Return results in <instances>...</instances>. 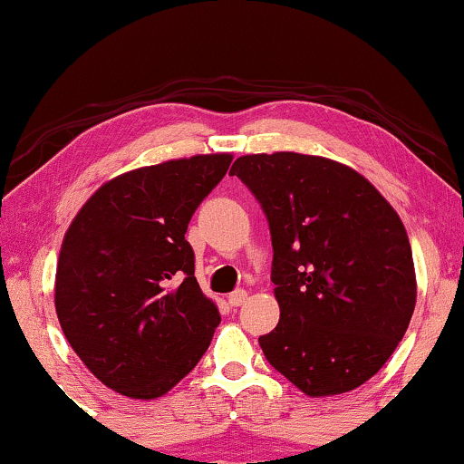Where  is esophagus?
I'll list each match as a JSON object with an SVG mask.
<instances>
[{"label": "esophagus", "instance_id": "esophagus-1", "mask_svg": "<svg viewBox=\"0 0 464 464\" xmlns=\"http://www.w3.org/2000/svg\"><path fill=\"white\" fill-rule=\"evenodd\" d=\"M248 300L246 289H236V292L228 294V304L231 306H242Z\"/></svg>", "mask_w": 464, "mask_h": 464}]
</instances>
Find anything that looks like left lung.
<instances>
[{"label":"left lung","mask_w":464,"mask_h":464,"mask_svg":"<svg viewBox=\"0 0 464 464\" xmlns=\"http://www.w3.org/2000/svg\"><path fill=\"white\" fill-rule=\"evenodd\" d=\"M267 218L281 320L259 337L267 362L311 398L361 387L398 343L417 281L400 216L365 177L317 155L237 158Z\"/></svg>","instance_id":"8db88e82"}]
</instances>
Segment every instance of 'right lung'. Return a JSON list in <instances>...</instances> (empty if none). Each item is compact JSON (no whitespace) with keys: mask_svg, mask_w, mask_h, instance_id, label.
I'll use <instances>...</instances> for the list:
<instances>
[{"mask_svg":"<svg viewBox=\"0 0 464 464\" xmlns=\"http://www.w3.org/2000/svg\"><path fill=\"white\" fill-rule=\"evenodd\" d=\"M233 155H194L103 183L63 239L55 314L83 365L116 393H169L209 348L220 314L186 231Z\"/></svg>","mask_w":464,"mask_h":464,"instance_id":"obj_1","label":"right lung"}]
</instances>
